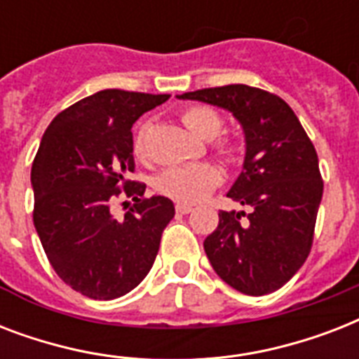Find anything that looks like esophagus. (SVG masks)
Wrapping results in <instances>:
<instances>
[{"mask_svg":"<svg viewBox=\"0 0 359 359\" xmlns=\"http://www.w3.org/2000/svg\"><path fill=\"white\" fill-rule=\"evenodd\" d=\"M191 210H194L191 205H184V203H179V205H177V212L179 214H190Z\"/></svg>","mask_w":359,"mask_h":359,"instance_id":"1","label":"esophagus"}]
</instances>
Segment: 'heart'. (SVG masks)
Masks as SVG:
<instances>
[{
    "mask_svg": "<svg viewBox=\"0 0 359 359\" xmlns=\"http://www.w3.org/2000/svg\"><path fill=\"white\" fill-rule=\"evenodd\" d=\"M182 123L188 126L191 134L210 141L218 137L224 130V119L216 109L208 106H190L182 111ZM149 124H141L134 137V152L137 158L147 154L145 140ZM214 149L225 160H233L236 154V145L231 140L214 141ZM224 180V175L214 163H196V165H179L165 169L156 179V188L160 194L169 199L186 205L203 201L212 190H216Z\"/></svg>",
    "mask_w": 359,
    "mask_h": 359,
    "instance_id": "b5f03b06",
    "label": "heart"
}]
</instances>
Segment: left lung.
Instances as JSON below:
<instances>
[{
	"mask_svg": "<svg viewBox=\"0 0 359 359\" xmlns=\"http://www.w3.org/2000/svg\"><path fill=\"white\" fill-rule=\"evenodd\" d=\"M179 98L227 109L245 135L244 169L227 197L250 212L219 210L218 227L203 242L208 261L244 294L281 289L311 251L323 199L311 140L283 98L257 87H208Z\"/></svg>",
	"mask_w": 359,
	"mask_h": 359,
	"instance_id": "obj_1",
	"label": "left lung"
}]
</instances>
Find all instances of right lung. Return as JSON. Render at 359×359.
<instances>
[{
  "mask_svg": "<svg viewBox=\"0 0 359 359\" xmlns=\"http://www.w3.org/2000/svg\"><path fill=\"white\" fill-rule=\"evenodd\" d=\"M169 95L104 89L50 123L31 168L33 224L59 278L93 300H114L143 281L158 255L173 201L145 197L134 173L132 124ZM119 195L135 201L123 220Z\"/></svg>",
  "mask_w": 359,
  "mask_h": 359,
  "instance_id": "right-lung-1",
  "label": "right lung"
}]
</instances>
